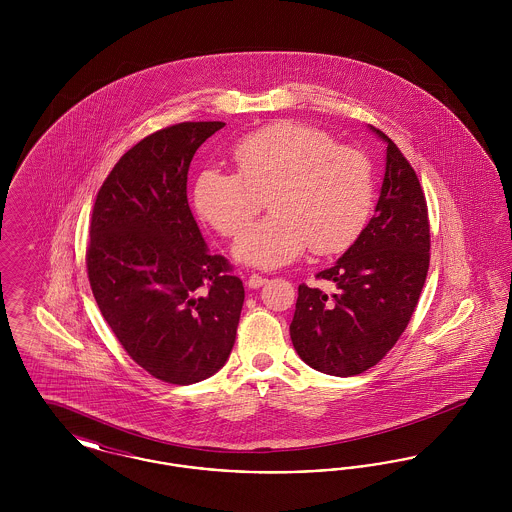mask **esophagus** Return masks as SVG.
<instances>
[{
    "label": "esophagus",
    "mask_w": 512,
    "mask_h": 512,
    "mask_svg": "<svg viewBox=\"0 0 512 512\" xmlns=\"http://www.w3.org/2000/svg\"><path fill=\"white\" fill-rule=\"evenodd\" d=\"M268 280L265 278V276H261V274H251L249 278H247V286L249 288H253V290H257V288H261V286H265L267 284Z\"/></svg>",
    "instance_id": "1"
}]
</instances>
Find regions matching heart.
<instances>
[{"label": "heart", "instance_id": "b5f03b06", "mask_svg": "<svg viewBox=\"0 0 512 512\" xmlns=\"http://www.w3.org/2000/svg\"><path fill=\"white\" fill-rule=\"evenodd\" d=\"M232 157L238 172L203 169L194 197L199 215L226 238L240 236L267 199L272 215L234 247L240 261L284 267L307 247L315 255H336L361 236L376 194L363 151L336 146L315 126L282 121L236 142Z\"/></svg>", "mask_w": 512, "mask_h": 512}]
</instances>
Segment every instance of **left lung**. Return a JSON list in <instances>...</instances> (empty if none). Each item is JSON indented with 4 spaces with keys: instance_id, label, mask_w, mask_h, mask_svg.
<instances>
[{
    "instance_id": "left-lung-1",
    "label": "left lung",
    "mask_w": 512,
    "mask_h": 512,
    "mask_svg": "<svg viewBox=\"0 0 512 512\" xmlns=\"http://www.w3.org/2000/svg\"><path fill=\"white\" fill-rule=\"evenodd\" d=\"M376 213L334 267L317 280L328 295L299 286L290 336L297 355L324 374L355 376L378 365L411 322L430 267V219L424 190L390 138Z\"/></svg>"
}]
</instances>
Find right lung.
I'll return each instance as SVG.
<instances>
[{
    "mask_svg": "<svg viewBox=\"0 0 512 512\" xmlns=\"http://www.w3.org/2000/svg\"><path fill=\"white\" fill-rule=\"evenodd\" d=\"M224 122H180L130 147L99 188L86 249L90 288L128 357L188 386L226 363L244 284L211 255L188 205L197 147Z\"/></svg>",
    "mask_w": 512,
    "mask_h": 512,
    "instance_id": "obj_1",
    "label": "right lung"
}]
</instances>
